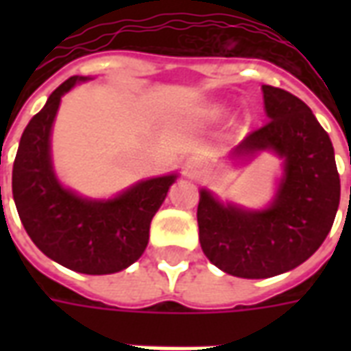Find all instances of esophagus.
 <instances>
[{
	"mask_svg": "<svg viewBox=\"0 0 351 351\" xmlns=\"http://www.w3.org/2000/svg\"><path fill=\"white\" fill-rule=\"evenodd\" d=\"M184 169H186V173L195 175V173L201 171V160H199V158H190V160L184 163Z\"/></svg>",
	"mask_w": 351,
	"mask_h": 351,
	"instance_id": "1",
	"label": "esophagus"
}]
</instances>
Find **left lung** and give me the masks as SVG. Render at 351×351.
I'll use <instances>...</instances> for the list:
<instances>
[{"label": "left lung", "mask_w": 351, "mask_h": 351, "mask_svg": "<svg viewBox=\"0 0 351 351\" xmlns=\"http://www.w3.org/2000/svg\"><path fill=\"white\" fill-rule=\"evenodd\" d=\"M269 122L252 131L233 156L271 150L284 160L276 197L265 210L223 205L201 190L199 243L239 278H269L304 263L322 246L339 210L340 178L327 131L293 93L261 86Z\"/></svg>", "instance_id": "left-lung-1"}]
</instances>
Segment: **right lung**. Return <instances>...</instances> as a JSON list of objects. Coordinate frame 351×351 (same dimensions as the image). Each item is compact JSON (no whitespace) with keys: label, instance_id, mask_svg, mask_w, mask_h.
<instances>
[{"label":"right lung","instance_id":"right-lung-1","mask_svg":"<svg viewBox=\"0 0 351 351\" xmlns=\"http://www.w3.org/2000/svg\"><path fill=\"white\" fill-rule=\"evenodd\" d=\"M82 77L50 93L29 120L12 165V197L35 246L56 263L84 274H112L135 263L148 244L150 221L176 175L143 180L107 201L84 199L58 182L50 160V131L62 95Z\"/></svg>","mask_w":351,"mask_h":351}]
</instances>
